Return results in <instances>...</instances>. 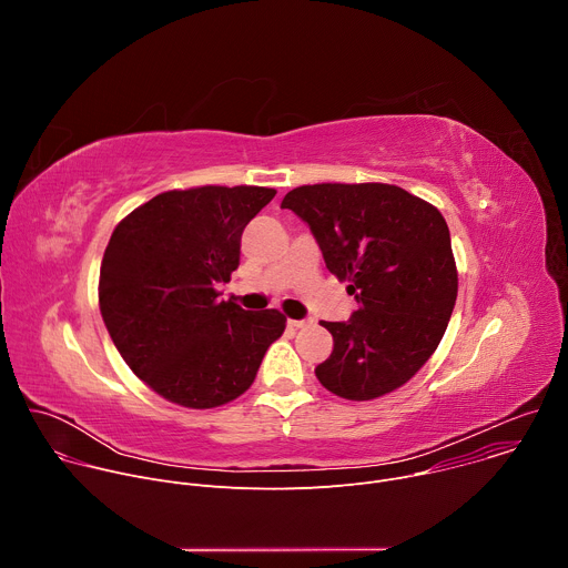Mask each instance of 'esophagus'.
Listing matches in <instances>:
<instances>
[{
    "label": "esophagus",
    "mask_w": 568,
    "mask_h": 568,
    "mask_svg": "<svg viewBox=\"0 0 568 568\" xmlns=\"http://www.w3.org/2000/svg\"><path fill=\"white\" fill-rule=\"evenodd\" d=\"M307 323H312V321L310 318H287L290 328H303V326H307Z\"/></svg>",
    "instance_id": "esophagus-1"
}]
</instances>
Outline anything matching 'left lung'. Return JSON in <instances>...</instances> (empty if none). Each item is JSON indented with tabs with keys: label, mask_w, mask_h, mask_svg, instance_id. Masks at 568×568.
Returning a JSON list of instances; mask_svg holds the SVG:
<instances>
[{
	"label": "left lung",
	"mask_w": 568,
	"mask_h": 568,
	"mask_svg": "<svg viewBox=\"0 0 568 568\" xmlns=\"http://www.w3.org/2000/svg\"><path fill=\"white\" fill-rule=\"evenodd\" d=\"M312 231L331 274L357 310L323 321L335 348L314 368L346 399H373L409 382L438 348L458 274L440 211L390 184H314L283 197Z\"/></svg>",
	"instance_id": "1"
}]
</instances>
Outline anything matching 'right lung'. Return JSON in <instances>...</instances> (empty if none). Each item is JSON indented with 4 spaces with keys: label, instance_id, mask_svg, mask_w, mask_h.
<instances>
[{
    "label": "right lung",
    "instance_id": "add662e5",
    "mask_svg": "<svg viewBox=\"0 0 568 568\" xmlns=\"http://www.w3.org/2000/svg\"><path fill=\"white\" fill-rule=\"evenodd\" d=\"M274 195L263 186L169 191L114 229L101 314L125 364L161 397L189 409L235 399L283 335L278 310H242L217 292L240 265L242 231Z\"/></svg>",
    "mask_w": 568,
    "mask_h": 568
}]
</instances>
